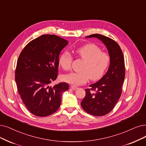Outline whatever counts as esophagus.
<instances>
[{"mask_svg": "<svg viewBox=\"0 0 146 146\" xmlns=\"http://www.w3.org/2000/svg\"><path fill=\"white\" fill-rule=\"evenodd\" d=\"M71 88H72L73 90H77V89H78V87L75 86H71Z\"/></svg>", "mask_w": 146, "mask_h": 146, "instance_id": "obj_1", "label": "esophagus"}]
</instances>
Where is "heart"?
Returning a JSON list of instances; mask_svg holds the SVG:
<instances>
[{
    "mask_svg": "<svg viewBox=\"0 0 146 146\" xmlns=\"http://www.w3.org/2000/svg\"><path fill=\"white\" fill-rule=\"evenodd\" d=\"M75 53L84 60L81 67V71L72 72L64 75L62 79L65 82L75 86L86 83L91 80L100 79L107 70L110 61L109 55L101 51V48L95 44H88L81 46L75 50ZM72 57L68 51L60 55L59 63L64 70L71 68Z\"/></svg>",
    "mask_w": 146,
    "mask_h": 146,
    "instance_id": "obj_1",
    "label": "heart"
}]
</instances>
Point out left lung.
<instances>
[{"label": "left lung", "mask_w": 146, "mask_h": 146, "mask_svg": "<svg viewBox=\"0 0 146 146\" xmlns=\"http://www.w3.org/2000/svg\"><path fill=\"white\" fill-rule=\"evenodd\" d=\"M86 38H96L106 46L110 58L108 71L98 82L86 89V96L81 106L86 112L95 116L109 113L121 96L125 70L123 54L115 40L100 34H93ZM95 91V92H93Z\"/></svg>", "instance_id": "obj_1"}]
</instances>
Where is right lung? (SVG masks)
<instances>
[{"mask_svg":"<svg viewBox=\"0 0 146 146\" xmlns=\"http://www.w3.org/2000/svg\"><path fill=\"white\" fill-rule=\"evenodd\" d=\"M68 44L54 35H43L23 48L15 69V82L21 100L28 110L39 117L55 113L61 104L62 94L68 84H50L57 77L60 51Z\"/></svg>","mask_w":146,"mask_h":146,"instance_id":"obj_1","label":"right lung"}]
</instances>
